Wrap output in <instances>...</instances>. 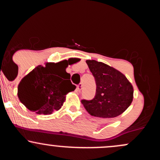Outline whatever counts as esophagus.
I'll return each mask as SVG.
<instances>
[{"label":"esophagus","mask_w":160,"mask_h":160,"mask_svg":"<svg viewBox=\"0 0 160 160\" xmlns=\"http://www.w3.org/2000/svg\"><path fill=\"white\" fill-rule=\"evenodd\" d=\"M82 83L78 84V85L77 86V90H78V92H80L82 89Z\"/></svg>","instance_id":"obj_1"}]
</instances>
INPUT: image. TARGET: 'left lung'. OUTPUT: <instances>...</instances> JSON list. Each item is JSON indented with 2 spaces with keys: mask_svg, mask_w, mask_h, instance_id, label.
Returning a JSON list of instances; mask_svg holds the SVG:
<instances>
[{
  "mask_svg": "<svg viewBox=\"0 0 160 160\" xmlns=\"http://www.w3.org/2000/svg\"><path fill=\"white\" fill-rule=\"evenodd\" d=\"M95 78L96 92L92 100H81L92 116L113 118L129 107L133 100V86L126 76L113 67L95 60H86Z\"/></svg>",
  "mask_w": 160,
  "mask_h": 160,
  "instance_id": "left-lung-1",
  "label": "left lung"
}]
</instances>
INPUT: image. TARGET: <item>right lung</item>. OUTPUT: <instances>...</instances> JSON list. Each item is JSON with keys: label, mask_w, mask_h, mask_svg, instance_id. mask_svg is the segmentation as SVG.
Here are the masks:
<instances>
[{"label": "right lung", "mask_w": 160, "mask_h": 160, "mask_svg": "<svg viewBox=\"0 0 160 160\" xmlns=\"http://www.w3.org/2000/svg\"><path fill=\"white\" fill-rule=\"evenodd\" d=\"M67 60L45 66L38 65L24 77L18 86L20 102L30 111L38 114H51L58 111L65 101V95L74 91L71 74L66 72Z\"/></svg>", "instance_id": "add662e5"}]
</instances>
